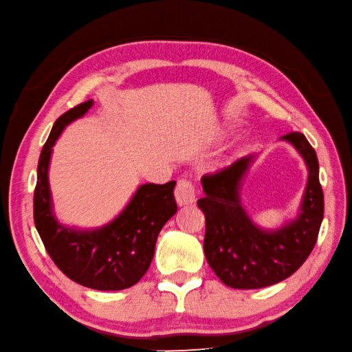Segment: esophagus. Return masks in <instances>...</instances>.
I'll use <instances>...</instances> for the list:
<instances>
[{
	"label": "esophagus",
	"instance_id": "esophagus-1",
	"mask_svg": "<svg viewBox=\"0 0 352 352\" xmlns=\"http://www.w3.org/2000/svg\"><path fill=\"white\" fill-rule=\"evenodd\" d=\"M175 197L177 206H181V208L182 206L192 204L195 201V186L190 181H186V179H181L176 185Z\"/></svg>",
	"mask_w": 352,
	"mask_h": 352
}]
</instances>
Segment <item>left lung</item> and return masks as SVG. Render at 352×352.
I'll return each mask as SVG.
<instances>
[{"label": "left lung", "instance_id": "obj_1", "mask_svg": "<svg viewBox=\"0 0 352 352\" xmlns=\"http://www.w3.org/2000/svg\"><path fill=\"white\" fill-rule=\"evenodd\" d=\"M280 140L303 158L307 184L297 217L279 228L258 227L242 204V185L254 155L201 179L206 195L197 204L206 218L204 255L227 287L256 289L278 284L306 261L316 243L324 218L318 158L302 133H289Z\"/></svg>", "mask_w": 352, "mask_h": 352}]
</instances>
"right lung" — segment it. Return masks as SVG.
Instances as JSON below:
<instances>
[{"label": "right lung", "instance_id": "add662e5", "mask_svg": "<svg viewBox=\"0 0 352 352\" xmlns=\"http://www.w3.org/2000/svg\"><path fill=\"white\" fill-rule=\"evenodd\" d=\"M92 104L89 100L70 109L52 126L38 160L34 222L50 258L65 276L92 289L118 291L135 285L148 272L160 231L177 210L176 182L140 185L124 210L102 227L80 230L61 224L54 213L49 186L52 148L64 128Z\"/></svg>", "mask_w": 352, "mask_h": 352}]
</instances>
